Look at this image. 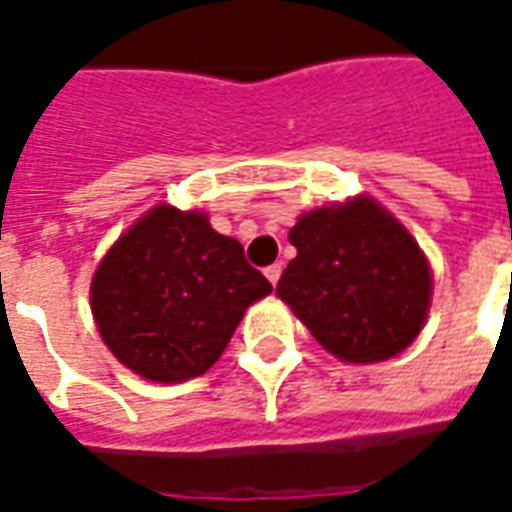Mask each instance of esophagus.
Segmentation results:
<instances>
[{
  "instance_id": "34e87169",
  "label": "esophagus",
  "mask_w": 512,
  "mask_h": 512,
  "mask_svg": "<svg viewBox=\"0 0 512 512\" xmlns=\"http://www.w3.org/2000/svg\"><path fill=\"white\" fill-rule=\"evenodd\" d=\"M266 277H268V282H271V285H277L279 277H282V266H279V263H274V266H268L266 268Z\"/></svg>"
}]
</instances>
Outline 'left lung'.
Wrapping results in <instances>:
<instances>
[{
	"label": "left lung",
	"mask_w": 512,
	"mask_h": 512,
	"mask_svg": "<svg viewBox=\"0 0 512 512\" xmlns=\"http://www.w3.org/2000/svg\"><path fill=\"white\" fill-rule=\"evenodd\" d=\"M277 296L343 362L392 359L417 340L433 277L425 252L373 197L301 213Z\"/></svg>",
	"instance_id": "8db88e82"
}]
</instances>
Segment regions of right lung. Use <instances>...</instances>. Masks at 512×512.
Masks as SVG:
<instances>
[{"instance_id": "right-lung-1", "label": "right lung", "mask_w": 512, "mask_h": 512, "mask_svg": "<svg viewBox=\"0 0 512 512\" xmlns=\"http://www.w3.org/2000/svg\"><path fill=\"white\" fill-rule=\"evenodd\" d=\"M268 293L244 246L216 233L205 213L156 205L95 268L90 307L117 362L180 384L222 356L246 307Z\"/></svg>"}]
</instances>
